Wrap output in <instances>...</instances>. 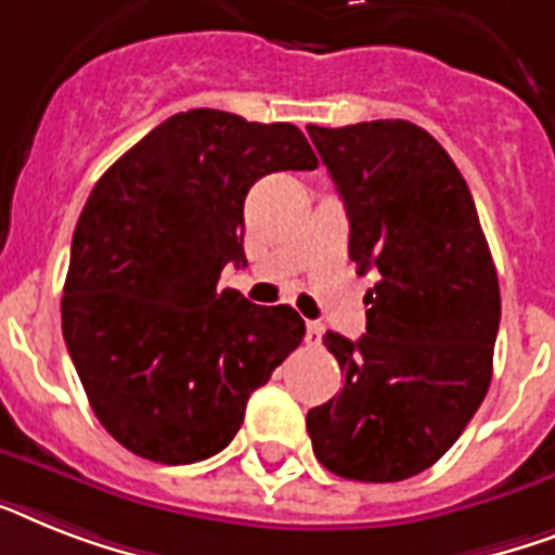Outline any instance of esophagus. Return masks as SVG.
Returning a JSON list of instances; mask_svg holds the SVG:
<instances>
[{
    "label": "esophagus",
    "mask_w": 555,
    "mask_h": 555,
    "mask_svg": "<svg viewBox=\"0 0 555 555\" xmlns=\"http://www.w3.org/2000/svg\"><path fill=\"white\" fill-rule=\"evenodd\" d=\"M322 322H308V333H305V339H308V345H319L322 341Z\"/></svg>",
    "instance_id": "34e87169"
}]
</instances>
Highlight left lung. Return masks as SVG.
<instances>
[{"mask_svg":"<svg viewBox=\"0 0 555 555\" xmlns=\"http://www.w3.org/2000/svg\"><path fill=\"white\" fill-rule=\"evenodd\" d=\"M350 222V259L379 270L367 333L324 345L345 371L308 413L313 453L336 476L402 481L436 465L493 376L502 296L479 214L448 151L404 119L308 125Z\"/></svg>","mask_w":555,"mask_h":555,"instance_id":"8db88e82","label":"left lung"}]
</instances>
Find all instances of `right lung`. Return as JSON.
<instances>
[{
    "instance_id": "obj_1",
    "label": "right lung",
    "mask_w": 555,
    "mask_h": 555,
    "mask_svg": "<svg viewBox=\"0 0 555 555\" xmlns=\"http://www.w3.org/2000/svg\"><path fill=\"white\" fill-rule=\"evenodd\" d=\"M296 125L214 107L176 114L90 191L70 245L62 333L88 402L121 448L191 465L231 444L256 387L305 339L293 308L219 291L245 264V196L313 170Z\"/></svg>"
}]
</instances>
